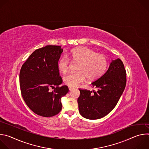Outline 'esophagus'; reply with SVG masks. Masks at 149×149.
<instances>
[{
  "label": "esophagus",
  "mask_w": 149,
  "mask_h": 149,
  "mask_svg": "<svg viewBox=\"0 0 149 149\" xmlns=\"http://www.w3.org/2000/svg\"><path fill=\"white\" fill-rule=\"evenodd\" d=\"M68 88H69L70 91H72V90H74V88H73V87H69Z\"/></svg>",
  "instance_id": "34e87169"
}]
</instances>
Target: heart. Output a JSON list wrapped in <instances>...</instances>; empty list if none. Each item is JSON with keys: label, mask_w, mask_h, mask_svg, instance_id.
<instances>
[{"label": "heart", "mask_w": 149, "mask_h": 149, "mask_svg": "<svg viewBox=\"0 0 149 149\" xmlns=\"http://www.w3.org/2000/svg\"><path fill=\"white\" fill-rule=\"evenodd\" d=\"M69 58L74 62H78L77 72H71L63 78V82L70 87H76L83 82L86 78L94 81L100 78L106 71L109 65L105 55L97 52L87 47H80L72 49L68 54ZM70 67V61L65 56L58 62V68L63 74L66 73Z\"/></svg>", "instance_id": "obj_1"}]
</instances>
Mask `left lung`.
<instances>
[{
  "label": "left lung",
  "mask_w": 149,
  "mask_h": 149,
  "mask_svg": "<svg viewBox=\"0 0 149 149\" xmlns=\"http://www.w3.org/2000/svg\"><path fill=\"white\" fill-rule=\"evenodd\" d=\"M126 71L122 61L113 60L104 75L92 82L93 91L79 89L80 114L90 120L99 119L110 113L117 105L126 85Z\"/></svg>",
  "instance_id": "left-lung-1"
}]
</instances>
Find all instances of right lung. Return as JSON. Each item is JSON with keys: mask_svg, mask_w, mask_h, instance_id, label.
<instances>
[{"mask_svg": "<svg viewBox=\"0 0 149 149\" xmlns=\"http://www.w3.org/2000/svg\"><path fill=\"white\" fill-rule=\"evenodd\" d=\"M61 47L47 45L35 50L21 67L19 83L21 94L28 107L45 117L58 114L62 109L61 97L68 92V86L59 87L62 79L58 62ZM54 90L51 92L50 89Z\"/></svg>", "mask_w": 149, "mask_h": 149, "instance_id": "obj_1", "label": "right lung"}]
</instances>
